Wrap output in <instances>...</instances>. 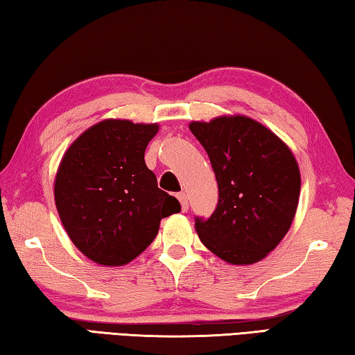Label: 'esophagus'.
Returning <instances> with one entry per match:
<instances>
[{"instance_id":"esophagus-1","label":"esophagus","mask_w":355,"mask_h":355,"mask_svg":"<svg viewBox=\"0 0 355 355\" xmlns=\"http://www.w3.org/2000/svg\"><path fill=\"white\" fill-rule=\"evenodd\" d=\"M177 199L180 200V205H182V211H188V208H189L188 196H186L184 192H178V194H177Z\"/></svg>"}]
</instances>
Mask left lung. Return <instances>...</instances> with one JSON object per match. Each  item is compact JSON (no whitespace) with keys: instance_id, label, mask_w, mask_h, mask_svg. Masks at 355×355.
Segmentation results:
<instances>
[{"instance_id":"left-lung-1","label":"left lung","mask_w":355,"mask_h":355,"mask_svg":"<svg viewBox=\"0 0 355 355\" xmlns=\"http://www.w3.org/2000/svg\"><path fill=\"white\" fill-rule=\"evenodd\" d=\"M189 130L207 150L219 188L214 213L196 219L200 241L230 264L263 260L297 209L300 172L293 152L271 130L239 114L191 122Z\"/></svg>"}]
</instances>
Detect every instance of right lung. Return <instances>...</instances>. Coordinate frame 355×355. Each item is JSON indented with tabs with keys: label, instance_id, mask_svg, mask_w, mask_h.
<instances>
[{
	"label": "right lung",
	"instance_id": "add662e5",
	"mask_svg": "<svg viewBox=\"0 0 355 355\" xmlns=\"http://www.w3.org/2000/svg\"><path fill=\"white\" fill-rule=\"evenodd\" d=\"M158 123L106 119L71 142L55 178V202L76 249L103 266H123L180 207L161 191L144 153Z\"/></svg>",
	"mask_w": 355,
	"mask_h": 355
}]
</instances>
